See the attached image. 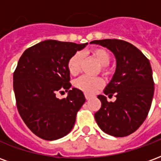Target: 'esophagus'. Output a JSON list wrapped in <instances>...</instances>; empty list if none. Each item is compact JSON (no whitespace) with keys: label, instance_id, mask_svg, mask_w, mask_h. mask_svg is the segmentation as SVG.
Listing matches in <instances>:
<instances>
[{"label":"esophagus","instance_id":"esophagus-1","mask_svg":"<svg viewBox=\"0 0 161 161\" xmlns=\"http://www.w3.org/2000/svg\"><path fill=\"white\" fill-rule=\"evenodd\" d=\"M85 98H86V100H90L91 98V96H89V95H85Z\"/></svg>","mask_w":161,"mask_h":161}]
</instances>
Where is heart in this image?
Segmentation results:
<instances>
[{"label": "heart", "instance_id": "b5f03b06", "mask_svg": "<svg viewBox=\"0 0 161 161\" xmlns=\"http://www.w3.org/2000/svg\"><path fill=\"white\" fill-rule=\"evenodd\" d=\"M95 59L100 64V70L104 75L110 74L108 64L110 62V54L104 48H95L91 52ZM83 55L77 53L68 61V70L71 75L76 76L82 69ZM103 80L100 77L82 76L75 81V87L83 91L86 95H93L103 86Z\"/></svg>", "mask_w": 161, "mask_h": 161}]
</instances>
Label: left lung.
<instances>
[{
  "instance_id": "1",
  "label": "left lung",
  "mask_w": 161,
  "mask_h": 161,
  "mask_svg": "<svg viewBox=\"0 0 161 161\" xmlns=\"http://www.w3.org/2000/svg\"><path fill=\"white\" fill-rule=\"evenodd\" d=\"M91 44L104 46L114 53L116 69L104 94L114 103L99 95L101 108L95 113L97 123L103 131L115 137H123L136 131L145 121L152 104L154 83L149 60L130 43L124 40H93Z\"/></svg>"
}]
</instances>
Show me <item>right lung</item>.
<instances>
[{
    "label": "right lung",
    "mask_w": 161,
    "mask_h": 161,
    "mask_svg": "<svg viewBox=\"0 0 161 161\" xmlns=\"http://www.w3.org/2000/svg\"><path fill=\"white\" fill-rule=\"evenodd\" d=\"M87 44L45 40L19 58L14 72L16 106L28 128L43 140L62 138L73 128L85 97L77 88L70 90L68 61ZM63 90L68 96L58 99L56 94Z\"/></svg>",
    "instance_id": "1"
}]
</instances>
